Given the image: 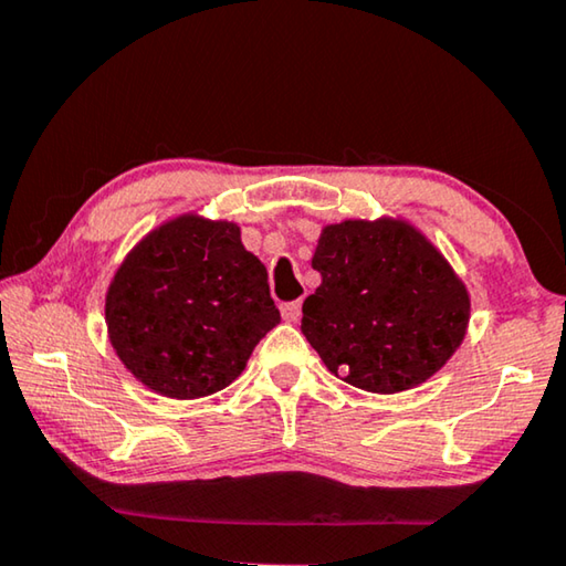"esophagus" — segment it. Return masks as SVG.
Segmentation results:
<instances>
[{"instance_id": "esophagus-1", "label": "esophagus", "mask_w": 566, "mask_h": 566, "mask_svg": "<svg viewBox=\"0 0 566 566\" xmlns=\"http://www.w3.org/2000/svg\"><path fill=\"white\" fill-rule=\"evenodd\" d=\"M300 315H302V302H300V300H297V302H286V304H282V317H284V322H297Z\"/></svg>"}]
</instances>
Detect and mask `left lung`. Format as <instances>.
Segmentation results:
<instances>
[{"label": "left lung", "instance_id": "1", "mask_svg": "<svg viewBox=\"0 0 566 566\" xmlns=\"http://www.w3.org/2000/svg\"><path fill=\"white\" fill-rule=\"evenodd\" d=\"M302 335L335 378L392 396L441 370L471 319L469 290L423 231L400 217L322 227Z\"/></svg>", "mask_w": 566, "mask_h": 566}]
</instances>
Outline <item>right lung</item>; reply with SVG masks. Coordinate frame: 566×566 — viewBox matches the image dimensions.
Here are the masks:
<instances>
[{
  "instance_id": "obj_1",
  "label": "right lung",
  "mask_w": 566,
  "mask_h": 566,
  "mask_svg": "<svg viewBox=\"0 0 566 566\" xmlns=\"http://www.w3.org/2000/svg\"><path fill=\"white\" fill-rule=\"evenodd\" d=\"M105 325L133 378L164 398L193 400L244 373L280 310L239 223L186 211L125 254L105 292Z\"/></svg>"
}]
</instances>
